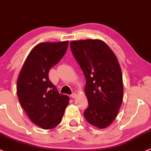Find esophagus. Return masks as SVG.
Listing matches in <instances>:
<instances>
[{
  "label": "esophagus",
  "instance_id": "1",
  "mask_svg": "<svg viewBox=\"0 0 151 151\" xmlns=\"http://www.w3.org/2000/svg\"><path fill=\"white\" fill-rule=\"evenodd\" d=\"M71 97H72V98H75V97H77V94H76L75 92H73V93L71 94Z\"/></svg>",
  "mask_w": 151,
  "mask_h": 151
}]
</instances>
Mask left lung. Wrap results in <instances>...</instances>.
Here are the masks:
<instances>
[{"mask_svg":"<svg viewBox=\"0 0 151 151\" xmlns=\"http://www.w3.org/2000/svg\"><path fill=\"white\" fill-rule=\"evenodd\" d=\"M70 48L86 78L88 107L84 117L93 126L105 128L115 119L123 98L118 61L110 47L99 39L72 41Z\"/></svg>","mask_w":151,"mask_h":151,"instance_id":"8db88e82","label":"left lung"}]
</instances>
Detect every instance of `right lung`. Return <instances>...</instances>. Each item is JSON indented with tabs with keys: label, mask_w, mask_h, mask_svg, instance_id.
Instances as JSON below:
<instances>
[{
	"label": "right lung",
	"mask_w": 151,
	"mask_h": 151,
	"mask_svg": "<svg viewBox=\"0 0 151 151\" xmlns=\"http://www.w3.org/2000/svg\"><path fill=\"white\" fill-rule=\"evenodd\" d=\"M68 41L44 42L36 46L26 58L17 81V94L30 120L49 130L61 121L69 97L59 94L49 78L50 69L62 59Z\"/></svg>",
	"instance_id": "obj_1"
}]
</instances>
